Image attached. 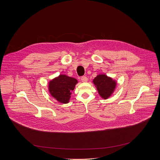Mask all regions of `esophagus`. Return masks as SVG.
<instances>
[{"mask_svg": "<svg viewBox=\"0 0 160 160\" xmlns=\"http://www.w3.org/2000/svg\"><path fill=\"white\" fill-rule=\"evenodd\" d=\"M81 79L82 82H86L88 81V78L86 76H82L81 78Z\"/></svg>", "mask_w": 160, "mask_h": 160, "instance_id": "esophagus-1", "label": "esophagus"}]
</instances>
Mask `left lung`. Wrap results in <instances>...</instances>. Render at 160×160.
<instances>
[{
  "label": "left lung",
  "instance_id": "obj_1",
  "mask_svg": "<svg viewBox=\"0 0 160 160\" xmlns=\"http://www.w3.org/2000/svg\"><path fill=\"white\" fill-rule=\"evenodd\" d=\"M93 82L99 95L104 99H107L114 92L116 82L112 78L105 74H99L95 77Z\"/></svg>",
  "mask_w": 160,
  "mask_h": 160
}]
</instances>
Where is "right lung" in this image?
I'll return each mask as SVG.
<instances>
[{
  "label": "right lung",
  "instance_id": "right-lung-1",
  "mask_svg": "<svg viewBox=\"0 0 160 160\" xmlns=\"http://www.w3.org/2000/svg\"><path fill=\"white\" fill-rule=\"evenodd\" d=\"M78 81L73 78L61 74L50 81L48 89L51 95L62 103H68L71 92L75 88Z\"/></svg>",
  "mask_w": 160,
  "mask_h": 160
}]
</instances>
